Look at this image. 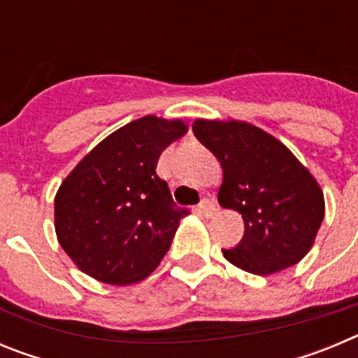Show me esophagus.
<instances>
[{
  "label": "esophagus",
  "mask_w": 358,
  "mask_h": 358,
  "mask_svg": "<svg viewBox=\"0 0 358 358\" xmlns=\"http://www.w3.org/2000/svg\"><path fill=\"white\" fill-rule=\"evenodd\" d=\"M199 211H201L204 217H213V213L217 211V204H215L211 199H204V201L199 204Z\"/></svg>",
  "instance_id": "esophagus-1"
}]
</instances>
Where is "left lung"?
Instances as JSON below:
<instances>
[{"instance_id": "left-lung-1", "label": "left lung", "mask_w": 358, "mask_h": 358, "mask_svg": "<svg viewBox=\"0 0 358 358\" xmlns=\"http://www.w3.org/2000/svg\"><path fill=\"white\" fill-rule=\"evenodd\" d=\"M192 129L222 166L218 204L243 218L242 242L224 249V258L258 276L301 262L324 218V195L315 177L280 140L252 123L199 118Z\"/></svg>"}]
</instances>
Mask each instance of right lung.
<instances>
[{
	"instance_id": "1",
	"label": "right lung",
	"mask_w": 358,
	"mask_h": 358,
	"mask_svg": "<svg viewBox=\"0 0 358 358\" xmlns=\"http://www.w3.org/2000/svg\"><path fill=\"white\" fill-rule=\"evenodd\" d=\"M186 131L182 120H134L62 181L53 206L57 240L82 273L109 285H131L154 273L188 213L176 208L156 166Z\"/></svg>"
}]
</instances>
